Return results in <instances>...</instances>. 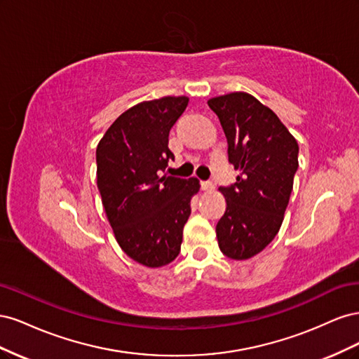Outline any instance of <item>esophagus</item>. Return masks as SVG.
Returning <instances> with one entry per match:
<instances>
[{
    "label": "esophagus",
    "mask_w": 359,
    "mask_h": 359,
    "mask_svg": "<svg viewBox=\"0 0 359 359\" xmlns=\"http://www.w3.org/2000/svg\"><path fill=\"white\" fill-rule=\"evenodd\" d=\"M201 187H202L203 191H212L215 189L214 184L211 181H202L201 182Z\"/></svg>",
    "instance_id": "1"
}]
</instances>
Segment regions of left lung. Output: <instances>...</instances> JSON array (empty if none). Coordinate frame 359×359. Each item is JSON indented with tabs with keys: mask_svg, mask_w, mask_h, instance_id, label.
Returning <instances> with one entry per match:
<instances>
[{
	"mask_svg": "<svg viewBox=\"0 0 359 359\" xmlns=\"http://www.w3.org/2000/svg\"><path fill=\"white\" fill-rule=\"evenodd\" d=\"M227 139V156L241 173L220 187L226 211L215 232L222 253L235 260L253 257L274 240L283 223L293 177L298 169V142L278 116L247 93L208 100Z\"/></svg>",
	"mask_w": 359,
	"mask_h": 359,
	"instance_id": "obj_1",
	"label": "left lung"
}]
</instances>
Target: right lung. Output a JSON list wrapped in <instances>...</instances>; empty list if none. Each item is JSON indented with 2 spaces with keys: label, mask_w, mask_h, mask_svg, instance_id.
Segmentation results:
<instances>
[{
  "label": "right lung",
  "mask_w": 359,
  "mask_h": 359,
  "mask_svg": "<svg viewBox=\"0 0 359 359\" xmlns=\"http://www.w3.org/2000/svg\"><path fill=\"white\" fill-rule=\"evenodd\" d=\"M187 97L142 102L119 115L97 145V187L116 241L127 256L149 268L180 255L199 180L163 173L169 132L186 111Z\"/></svg>",
  "instance_id": "1"
}]
</instances>
